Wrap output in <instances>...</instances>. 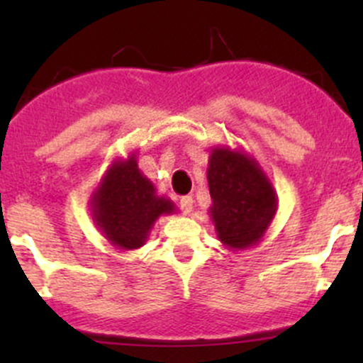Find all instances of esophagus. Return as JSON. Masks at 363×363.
<instances>
[{"label":"esophagus","instance_id":"34e87169","mask_svg":"<svg viewBox=\"0 0 363 363\" xmlns=\"http://www.w3.org/2000/svg\"><path fill=\"white\" fill-rule=\"evenodd\" d=\"M193 199L191 196H182L181 200H179V207H181L182 214H189V212L193 211Z\"/></svg>","mask_w":363,"mask_h":363}]
</instances>
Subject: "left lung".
Returning <instances> with one entry per match:
<instances>
[{"mask_svg":"<svg viewBox=\"0 0 363 363\" xmlns=\"http://www.w3.org/2000/svg\"><path fill=\"white\" fill-rule=\"evenodd\" d=\"M207 181L212 199L208 216L223 246L244 251L262 242L279 200L258 161L242 149L212 147Z\"/></svg>","mask_w":363,"mask_h":363,"instance_id":"obj_1","label":"left lung"}]
</instances>
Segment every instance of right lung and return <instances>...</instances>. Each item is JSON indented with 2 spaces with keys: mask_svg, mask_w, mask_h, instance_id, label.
Instances as JSON below:
<instances>
[{
  "mask_svg": "<svg viewBox=\"0 0 363 363\" xmlns=\"http://www.w3.org/2000/svg\"><path fill=\"white\" fill-rule=\"evenodd\" d=\"M91 216L105 239L117 250H138L161 216L174 214L175 203L156 193L140 172L137 152L116 158L91 193Z\"/></svg>",
  "mask_w": 363,
  "mask_h": 363,
  "instance_id": "obj_1",
  "label": "right lung"
}]
</instances>
